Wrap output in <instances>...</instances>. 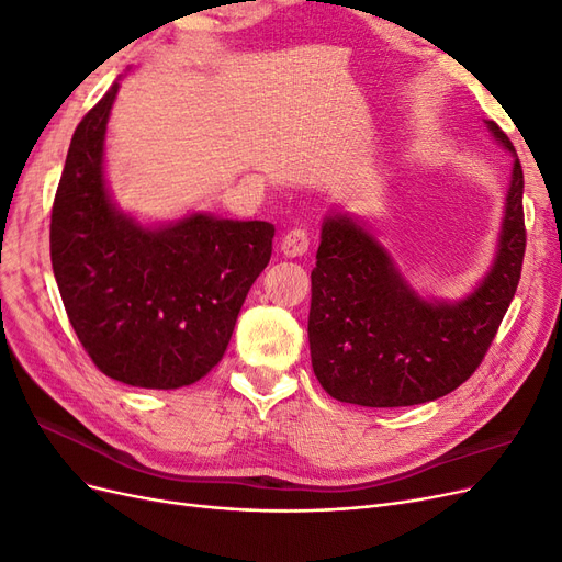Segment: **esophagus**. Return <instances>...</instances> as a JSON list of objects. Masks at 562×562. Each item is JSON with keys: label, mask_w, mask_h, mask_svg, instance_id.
I'll list each match as a JSON object with an SVG mask.
<instances>
[{"label": "esophagus", "mask_w": 562, "mask_h": 562, "mask_svg": "<svg viewBox=\"0 0 562 562\" xmlns=\"http://www.w3.org/2000/svg\"><path fill=\"white\" fill-rule=\"evenodd\" d=\"M307 250H310V234H307V229L295 227V229L283 234L281 252L285 255V258H300V255H304Z\"/></svg>", "instance_id": "obj_1"}]
</instances>
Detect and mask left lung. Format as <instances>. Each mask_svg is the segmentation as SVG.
Instances as JSON below:
<instances>
[{"label": "left lung", "mask_w": 562, "mask_h": 562, "mask_svg": "<svg viewBox=\"0 0 562 562\" xmlns=\"http://www.w3.org/2000/svg\"><path fill=\"white\" fill-rule=\"evenodd\" d=\"M485 126L514 157L495 260L457 300L424 297L359 220L328 213L312 271L310 349L321 386L342 403L403 407L436 401L481 366L520 281L522 168L508 135Z\"/></svg>", "instance_id": "8db88e82"}]
</instances>
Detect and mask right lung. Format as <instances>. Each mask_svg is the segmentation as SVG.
<instances>
[{"label": "right lung", "instance_id": "obj_1", "mask_svg": "<svg viewBox=\"0 0 562 562\" xmlns=\"http://www.w3.org/2000/svg\"><path fill=\"white\" fill-rule=\"evenodd\" d=\"M119 79L81 119L50 211V265L67 318L108 378L194 384L223 359L236 316L271 258L274 225L194 211L145 225L116 206L105 133Z\"/></svg>", "mask_w": 562, "mask_h": 562}]
</instances>
